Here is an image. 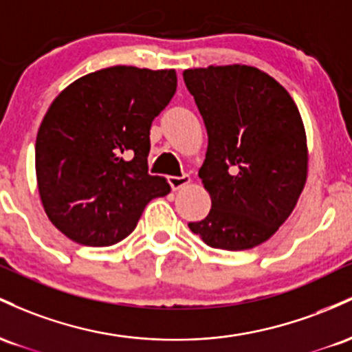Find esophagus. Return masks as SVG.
Instances as JSON below:
<instances>
[{
  "instance_id": "esophagus-1",
  "label": "esophagus",
  "mask_w": 352,
  "mask_h": 352,
  "mask_svg": "<svg viewBox=\"0 0 352 352\" xmlns=\"http://www.w3.org/2000/svg\"><path fill=\"white\" fill-rule=\"evenodd\" d=\"M189 181H191V177H189L188 175H183V176H169L168 177V183L171 184V188L175 189V191H177V189L184 188L186 184H189Z\"/></svg>"
}]
</instances>
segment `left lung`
Returning <instances> with one entry per match:
<instances>
[{
	"label": "left lung",
	"mask_w": 352,
	"mask_h": 352,
	"mask_svg": "<svg viewBox=\"0 0 352 352\" xmlns=\"http://www.w3.org/2000/svg\"><path fill=\"white\" fill-rule=\"evenodd\" d=\"M208 131L199 177L211 211L188 226L208 246L251 250L293 212L307 176L298 106L274 78L244 65L186 69Z\"/></svg>",
	"instance_id": "obj_1"
}]
</instances>
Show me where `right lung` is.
Wrapping results in <instances>:
<instances>
[{"instance_id": "add662e5", "label": "right lung", "mask_w": 352, "mask_h": 352, "mask_svg": "<svg viewBox=\"0 0 352 352\" xmlns=\"http://www.w3.org/2000/svg\"><path fill=\"white\" fill-rule=\"evenodd\" d=\"M176 85L175 69L113 66L71 82L50 106L34 146L38 189L51 223L74 243H120L146 204L171 191L148 173V155L153 120Z\"/></svg>"}]
</instances>
